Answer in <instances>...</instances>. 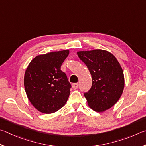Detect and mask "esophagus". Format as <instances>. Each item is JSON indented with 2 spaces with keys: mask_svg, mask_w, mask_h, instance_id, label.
I'll return each mask as SVG.
<instances>
[{
  "mask_svg": "<svg viewBox=\"0 0 146 146\" xmlns=\"http://www.w3.org/2000/svg\"><path fill=\"white\" fill-rule=\"evenodd\" d=\"M72 88L74 89H78L79 88V84L78 83H73L72 84Z\"/></svg>",
  "mask_w": 146,
  "mask_h": 146,
  "instance_id": "obj_1",
  "label": "esophagus"
}]
</instances>
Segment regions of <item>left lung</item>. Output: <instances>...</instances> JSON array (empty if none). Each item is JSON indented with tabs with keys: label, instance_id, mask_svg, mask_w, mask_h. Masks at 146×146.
I'll return each instance as SVG.
<instances>
[{
	"label": "left lung",
	"instance_id": "8db88e82",
	"mask_svg": "<svg viewBox=\"0 0 146 146\" xmlns=\"http://www.w3.org/2000/svg\"><path fill=\"white\" fill-rule=\"evenodd\" d=\"M78 55L92 78L90 89L84 93L89 106L98 112L110 108L121 98L124 87L123 71L118 61L111 53L99 49L80 51Z\"/></svg>",
	"mask_w": 146,
	"mask_h": 146
}]
</instances>
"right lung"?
I'll return each instance as SVG.
<instances>
[{"instance_id":"add662e5","label":"right lung","mask_w":146,"mask_h":146,"mask_svg":"<svg viewBox=\"0 0 146 146\" xmlns=\"http://www.w3.org/2000/svg\"><path fill=\"white\" fill-rule=\"evenodd\" d=\"M68 50L38 56L31 61L24 76V87L31 103L38 111L52 113L65 105L71 85L61 66Z\"/></svg>"}]
</instances>
